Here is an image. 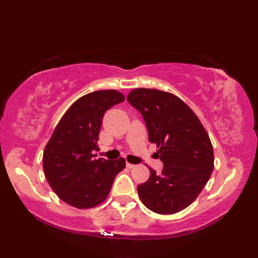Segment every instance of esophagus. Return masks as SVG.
I'll return each mask as SVG.
<instances>
[{
  "instance_id": "1",
  "label": "esophagus",
  "mask_w": 258,
  "mask_h": 258,
  "mask_svg": "<svg viewBox=\"0 0 258 258\" xmlns=\"http://www.w3.org/2000/svg\"><path fill=\"white\" fill-rule=\"evenodd\" d=\"M136 165H134V164H131V163H126V167L127 168H134Z\"/></svg>"
}]
</instances>
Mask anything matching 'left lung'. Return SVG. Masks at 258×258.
I'll return each instance as SVG.
<instances>
[{
  "mask_svg": "<svg viewBox=\"0 0 258 258\" xmlns=\"http://www.w3.org/2000/svg\"><path fill=\"white\" fill-rule=\"evenodd\" d=\"M127 102L142 114L149 141L160 150L163 171L150 168V178L138 186L143 204L157 214H174L190 205L214 168L210 136L195 113L172 93L135 89Z\"/></svg>",
  "mask_w": 258,
  "mask_h": 258,
  "instance_id": "left-lung-1",
  "label": "left lung"
}]
</instances>
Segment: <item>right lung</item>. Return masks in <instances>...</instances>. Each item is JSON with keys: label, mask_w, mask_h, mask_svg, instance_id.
<instances>
[{"label": "right lung", "mask_w": 258, "mask_h": 258, "mask_svg": "<svg viewBox=\"0 0 258 258\" xmlns=\"http://www.w3.org/2000/svg\"><path fill=\"white\" fill-rule=\"evenodd\" d=\"M124 101L115 90L89 93L68 109L43 153V169L59 199L78 208H91L105 201L125 160L94 158L102 119L107 109Z\"/></svg>", "instance_id": "right-lung-1"}]
</instances>
